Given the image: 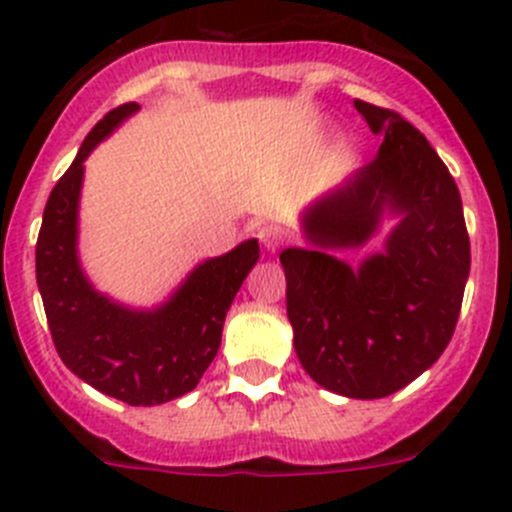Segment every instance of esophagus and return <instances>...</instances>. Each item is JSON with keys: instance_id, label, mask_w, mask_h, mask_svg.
<instances>
[{"instance_id": "1", "label": "esophagus", "mask_w": 512, "mask_h": 512, "mask_svg": "<svg viewBox=\"0 0 512 512\" xmlns=\"http://www.w3.org/2000/svg\"><path fill=\"white\" fill-rule=\"evenodd\" d=\"M259 238L266 246V251H276V248H281L287 243V231L276 223H266L259 228Z\"/></svg>"}]
</instances>
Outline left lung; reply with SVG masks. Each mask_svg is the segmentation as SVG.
Listing matches in <instances>:
<instances>
[{
	"label": "left lung",
	"instance_id": "left-lung-1",
	"mask_svg": "<svg viewBox=\"0 0 512 512\" xmlns=\"http://www.w3.org/2000/svg\"><path fill=\"white\" fill-rule=\"evenodd\" d=\"M383 144L378 159L309 210L312 248H287V314L312 381L348 398H383L416 381L449 345L470 276V236L447 164L414 124L355 101ZM404 215L353 272L330 247L372 235L382 205Z\"/></svg>",
	"mask_w": 512,
	"mask_h": 512
}]
</instances>
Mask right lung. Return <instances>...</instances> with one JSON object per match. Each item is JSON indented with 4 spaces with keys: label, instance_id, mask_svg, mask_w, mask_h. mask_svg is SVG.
Masks as SVG:
<instances>
[{
    "label": "right lung",
    "instance_id": "1",
    "mask_svg": "<svg viewBox=\"0 0 512 512\" xmlns=\"http://www.w3.org/2000/svg\"><path fill=\"white\" fill-rule=\"evenodd\" d=\"M139 103L103 116L55 182L35 246L37 287L55 350L81 381L129 406H157L198 386L220 348L225 312L259 261V241L210 259L154 312H131L96 294L75 256L83 159Z\"/></svg>",
    "mask_w": 512,
    "mask_h": 512
}]
</instances>
